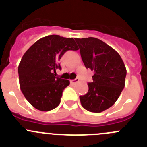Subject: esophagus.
I'll use <instances>...</instances> for the list:
<instances>
[{
	"label": "esophagus",
	"mask_w": 147,
	"mask_h": 147,
	"mask_svg": "<svg viewBox=\"0 0 147 147\" xmlns=\"http://www.w3.org/2000/svg\"><path fill=\"white\" fill-rule=\"evenodd\" d=\"M71 83H73V84H76V83L79 82H80V79L79 78H76V79H74V80H71Z\"/></svg>",
	"instance_id": "esophagus-1"
}]
</instances>
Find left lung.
<instances>
[{
	"label": "left lung",
	"mask_w": 147,
	"mask_h": 147,
	"mask_svg": "<svg viewBox=\"0 0 147 147\" xmlns=\"http://www.w3.org/2000/svg\"><path fill=\"white\" fill-rule=\"evenodd\" d=\"M86 68L94 71L88 92L80 96L82 106L90 112L101 113L112 107L125 85L127 70L116 51L95 37L75 38Z\"/></svg>",
	"instance_id": "8db88e82"
}]
</instances>
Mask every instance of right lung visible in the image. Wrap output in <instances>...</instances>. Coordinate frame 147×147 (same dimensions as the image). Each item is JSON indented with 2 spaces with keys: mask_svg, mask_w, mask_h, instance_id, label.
<instances>
[{
  "mask_svg": "<svg viewBox=\"0 0 147 147\" xmlns=\"http://www.w3.org/2000/svg\"><path fill=\"white\" fill-rule=\"evenodd\" d=\"M79 49L74 40L49 35L38 40L23 54L18 66L23 94L31 105L41 111H49L60 103L63 90L69 80L56 76L58 63L67 51Z\"/></svg>",
  "mask_w": 147,
  "mask_h": 147,
  "instance_id": "right-lung-1",
  "label": "right lung"
}]
</instances>
